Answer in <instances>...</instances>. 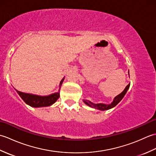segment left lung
<instances>
[{"mask_svg":"<svg viewBox=\"0 0 156 156\" xmlns=\"http://www.w3.org/2000/svg\"><path fill=\"white\" fill-rule=\"evenodd\" d=\"M130 87V84H129L127 87H125V90L122 91L121 94H119V95H117V97H116L113 101L111 102V104L110 105H105V104H102V103H100V104H94L91 102L90 101H88L87 100H84V102H85V104H87V105L90 106V107L92 108H95L97 109H98V110H101V111H105V110H108V109L113 108L114 107H115L116 105H117L119 102H120L122 98L124 97L125 94H126V92H127L128 89Z\"/></svg>","mask_w":156,"mask_h":156,"instance_id":"obj_1","label":"left lung"}]
</instances>
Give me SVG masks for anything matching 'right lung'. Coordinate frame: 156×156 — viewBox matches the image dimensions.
<instances>
[{
    "mask_svg": "<svg viewBox=\"0 0 156 156\" xmlns=\"http://www.w3.org/2000/svg\"><path fill=\"white\" fill-rule=\"evenodd\" d=\"M63 78L59 84V87H61L63 81ZM19 95L21 97L26 104L31 106L33 107H48L58 100L59 97V92H56V93L50 94L49 96H45V97H41V96H37L31 94L24 93V92H19L16 90Z\"/></svg>",
    "mask_w": 156,
    "mask_h": 156,
    "instance_id": "1",
    "label": "right lung"
}]
</instances>
